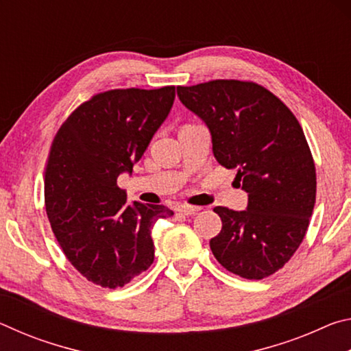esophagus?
I'll return each mask as SVG.
<instances>
[{"label": "esophagus", "instance_id": "obj_1", "mask_svg": "<svg viewBox=\"0 0 351 351\" xmlns=\"http://www.w3.org/2000/svg\"><path fill=\"white\" fill-rule=\"evenodd\" d=\"M201 207L198 206H189V204H181L178 207V212L184 213V215H193V213H197Z\"/></svg>", "mask_w": 351, "mask_h": 351}]
</instances>
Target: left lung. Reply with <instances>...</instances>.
<instances>
[{"instance_id":"obj_1","label":"left lung","mask_w":351,"mask_h":351,"mask_svg":"<svg viewBox=\"0 0 351 351\" xmlns=\"http://www.w3.org/2000/svg\"><path fill=\"white\" fill-rule=\"evenodd\" d=\"M178 97L203 119L212 150L247 192V209L217 206L221 232L210 240L218 263L249 280L274 274L306 234L316 203V167L299 121L265 86L210 80L178 86Z\"/></svg>"}]
</instances>
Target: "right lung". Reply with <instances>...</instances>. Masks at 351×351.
<instances>
[{
    "mask_svg": "<svg viewBox=\"0 0 351 351\" xmlns=\"http://www.w3.org/2000/svg\"><path fill=\"white\" fill-rule=\"evenodd\" d=\"M175 86L110 90L71 112L52 141L45 206L69 263L102 288L123 287L150 268L152 229L173 212L127 203L117 176L132 173L169 116Z\"/></svg>",
    "mask_w": 351,
    "mask_h": 351,
    "instance_id": "obj_1",
    "label": "right lung"
}]
</instances>
